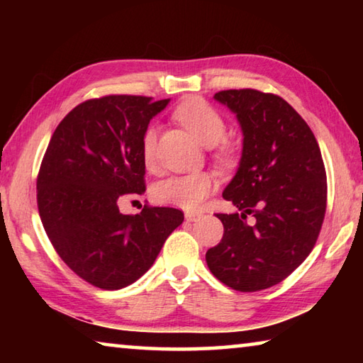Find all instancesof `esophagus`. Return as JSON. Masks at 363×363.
<instances>
[{
	"label": "esophagus",
	"instance_id": "obj_1",
	"mask_svg": "<svg viewBox=\"0 0 363 363\" xmlns=\"http://www.w3.org/2000/svg\"><path fill=\"white\" fill-rule=\"evenodd\" d=\"M184 216H186V220H189V223H194V220H196L200 218V214L199 213H194V211H186V214H184Z\"/></svg>",
	"mask_w": 363,
	"mask_h": 363
}]
</instances>
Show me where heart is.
Masks as SVG:
<instances>
[{"mask_svg": "<svg viewBox=\"0 0 363 363\" xmlns=\"http://www.w3.org/2000/svg\"><path fill=\"white\" fill-rule=\"evenodd\" d=\"M174 118L192 134V138L205 147L219 144L225 136V123L216 108L199 97H190L174 110ZM157 130L149 126L140 140V152L145 167L152 169L155 164ZM218 158L225 162L229 158V147L220 145ZM214 189V179L208 173H190L171 176L160 181L152 190L153 199L158 203L177 206L182 210H195L199 208Z\"/></svg>", "mask_w": 363, "mask_h": 363, "instance_id": "1", "label": "heart"}]
</instances>
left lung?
Wrapping results in <instances>:
<instances>
[{"label":"left lung","mask_w":363,"mask_h":363,"mask_svg":"<svg viewBox=\"0 0 363 363\" xmlns=\"http://www.w3.org/2000/svg\"><path fill=\"white\" fill-rule=\"evenodd\" d=\"M214 99L235 113L243 133L240 164L223 192L240 213L216 214L224 235L206 251V264L233 290H266L309 256L320 233L327 210L322 153L307 123L281 97L227 89Z\"/></svg>","instance_id":"obj_1"}]
</instances>
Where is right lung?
<instances>
[{
    "instance_id": "right-lung-1",
    "label": "right lung",
    "mask_w": 363,
    "mask_h": 363,
    "mask_svg": "<svg viewBox=\"0 0 363 363\" xmlns=\"http://www.w3.org/2000/svg\"><path fill=\"white\" fill-rule=\"evenodd\" d=\"M169 99L106 96L79 104L59 123L43 157L36 200L54 250L78 277L120 290L152 267L184 213L144 206L120 213L123 196L145 190L140 140Z\"/></svg>"
}]
</instances>
